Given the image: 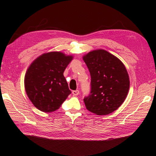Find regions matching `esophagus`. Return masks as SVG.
Segmentation results:
<instances>
[{"label": "esophagus", "instance_id": "34e87169", "mask_svg": "<svg viewBox=\"0 0 156 156\" xmlns=\"http://www.w3.org/2000/svg\"><path fill=\"white\" fill-rule=\"evenodd\" d=\"M79 93H80V91L78 90H74V91H72V94H73L74 96H78L79 94Z\"/></svg>", "mask_w": 156, "mask_h": 156}]
</instances>
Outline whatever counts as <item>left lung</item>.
<instances>
[{
  "mask_svg": "<svg viewBox=\"0 0 156 156\" xmlns=\"http://www.w3.org/2000/svg\"><path fill=\"white\" fill-rule=\"evenodd\" d=\"M91 76L90 94L84 98L87 110L97 115L109 114L124 102L129 88L128 72L117 57L104 50L83 56Z\"/></svg>",
  "mask_w": 156,
  "mask_h": 156,
  "instance_id": "left-lung-1",
  "label": "left lung"
}]
</instances>
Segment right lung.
Returning <instances> with one entry per match:
<instances>
[{
	"instance_id": "add662e5",
	"label": "right lung",
	"mask_w": 156,
	"mask_h": 156,
	"mask_svg": "<svg viewBox=\"0 0 156 156\" xmlns=\"http://www.w3.org/2000/svg\"><path fill=\"white\" fill-rule=\"evenodd\" d=\"M72 58L62 52H50L40 56L29 66L24 77L25 90L37 109L56 111L70 94L63 73Z\"/></svg>"
}]
</instances>
